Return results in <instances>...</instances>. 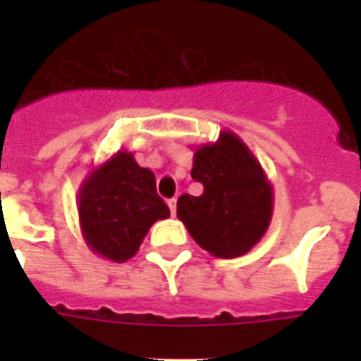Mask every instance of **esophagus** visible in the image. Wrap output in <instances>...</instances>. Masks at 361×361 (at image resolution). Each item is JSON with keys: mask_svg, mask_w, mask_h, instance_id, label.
<instances>
[{"mask_svg": "<svg viewBox=\"0 0 361 361\" xmlns=\"http://www.w3.org/2000/svg\"><path fill=\"white\" fill-rule=\"evenodd\" d=\"M176 202H178L176 198H170L169 200V208H170V214L172 215H176Z\"/></svg>", "mask_w": 361, "mask_h": 361, "instance_id": "esophagus-1", "label": "esophagus"}]
</instances>
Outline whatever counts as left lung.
Masks as SVG:
<instances>
[{"mask_svg":"<svg viewBox=\"0 0 361 361\" xmlns=\"http://www.w3.org/2000/svg\"><path fill=\"white\" fill-rule=\"evenodd\" d=\"M191 176L204 185L200 197L178 198V219L209 255L234 258L257 245L274 215V187L232 130L195 149Z\"/></svg>","mask_w":361,"mask_h":361,"instance_id":"obj_1","label":"left lung"}]
</instances>
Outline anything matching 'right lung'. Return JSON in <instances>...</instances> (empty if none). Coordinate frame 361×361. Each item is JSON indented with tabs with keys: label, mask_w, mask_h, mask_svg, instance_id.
Listing matches in <instances>:
<instances>
[{
	"label": "right lung",
	"mask_w": 361,
	"mask_h": 361,
	"mask_svg": "<svg viewBox=\"0 0 361 361\" xmlns=\"http://www.w3.org/2000/svg\"><path fill=\"white\" fill-rule=\"evenodd\" d=\"M170 217L157 195L155 176L142 169L129 152L114 153L92 170L78 191L82 236L95 255L127 262L146 238L149 226Z\"/></svg>",
	"instance_id": "add662e5"
}]
</instances>
